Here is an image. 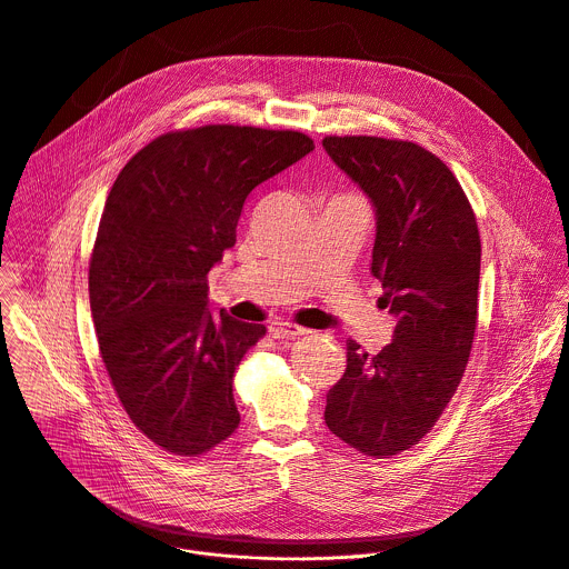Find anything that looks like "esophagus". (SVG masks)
<instances>
[{
  "label": "esophagus",
  "mask_w": 569,
  "mask_h": 569,
  "mask_svg": "<svg viewBox=\"0 0 569 569\" xmlns=\"http://www.w3.org/2000/svg\"><path fill=\"white\" fill-rule=\"evenodd\" d=\"M270 335H272L274 339H297V337H301V335H308V330L301 328V326H297V323L274 321V323L270 326Z\"/></svg>",
  "instance_id": "obj_1"
}]
</instances>
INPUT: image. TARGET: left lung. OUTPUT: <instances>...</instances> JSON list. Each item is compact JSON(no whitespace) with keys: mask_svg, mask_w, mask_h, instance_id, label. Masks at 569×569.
<instances>
[{"mask_svg":"<svg viewBox=\"0 0 569 569\" xmlns=\"http://www.w3.org/2000/svg\"><path fill=\"white\" fill-rule=\"evenodd\" d=\"M323 149L375 208L370 272L398 319L377 355L346 341V372L323 418L359 453L391 458L433 429L465 375L478 321V223L453 171L411 140L326 136Z\"/></svg>","mask_w":569,"mask_h":569,"instance_id":"8db88e82","label":"left lung"}]
</instances>
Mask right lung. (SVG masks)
<instances>
[{
    "instance_id": "add662e5",
    "label": "right lung",
    "mask_w": 569,
    "mask_h": 569,
    "mask_svg": "<svg viewBox=\"0 0 569 569\" xmlns=\"http://www.w3.org/2000/svg\"><path fill=\"white\" fill-rule=\"evenodd\" d=\"M312 149L290 129L169 131L111 187L89 261L91 317L122 409L169 453L203 456L241 422L234 370L266 326L212 315L208 272L237 243L252 189Z\"/></svg>"
}]
</instances>
